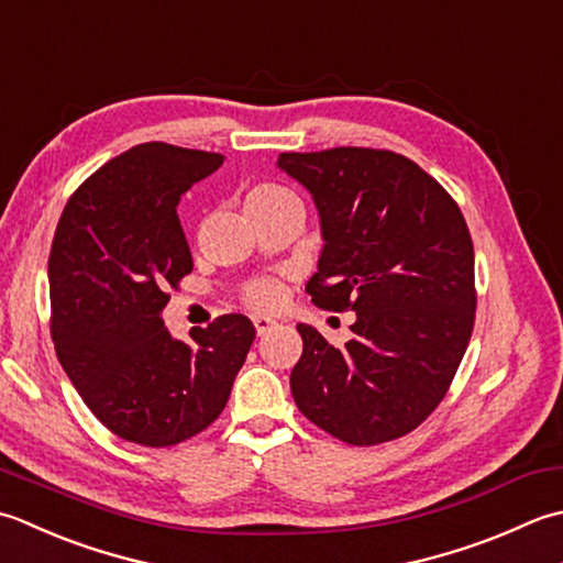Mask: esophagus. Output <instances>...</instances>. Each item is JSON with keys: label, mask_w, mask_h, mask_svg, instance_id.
<instances>
[{"label": "esophagus", "mask_w": 563, "mask_h": 563, "mask_svg": "<svg viewBox=\"0 0 563 563\" xmlns=\"http://www.w3.org/2000/svg\"><path fill=\"white\" fill-rule=\"evenodd\" d=\"M252 323H255V330H257L260 338L267 335V332H269L274 325H277L272 318H265V316H255V318H252Z\"/></svg>", "instance_id": "obj_1"}]
</instances>
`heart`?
<instances>
[{"mask_svg": "<svg viewBox=\"0 0 563 563\" xmlns=\"http://www.w3.org/2000/svg\"><path fill=\"white\" fill-rule=\"evenodd\" d=\"M284 201H298L294 194L282 187V185H255L245 191L243 197V206H245V213H255L262 209H272V206H279ZM282 289L279 284L274 279H260V282H252L245 291L247 303L252 308H260V311H267V308H274L279 301Z\"/></svg>", "mask_w": 563, "mask_h": 563, "instance_id": "1", "label": "heart"}]
</instances>
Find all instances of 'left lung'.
Masks as SVG:
<instances>
[{
    "label": "left lung",
    "mask_w": 563,
    "mask_h": 563,
    "mask_svg": "<svg viewBox=\"0 0 563 563\" xmlns=\"http://www.w3.org/2000/svg\"><path fill=\"white\" fill-rule=\"evenodd\" d=\"M311 191L323 250L306 284L328 311L352 308L338 350L298 325V410L347 444L404 438L440 406L474 330V243L456 201L412 159L372 147L282 153Z\"/></svg>",
    "instance_id": "8db88e82"
}]
</instances>
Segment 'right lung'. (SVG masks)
Returning <instances> with one entry per match:
<instances>
[{"mask_svg": "<svg viewBox=\"0 0 563 563\" xmlns=\"http://www.w3.org/2000/svg\"><path fill=\"white\" fill-rule=\"evenodd\" d=\"M223 155L143 143L97 169L55 228L51 335L65 374L99 422L143 446L179 444L228 404L255 325L240 313L169 335L167 289L191 272L177 203Z\"/></svg>", "mask_w": 563, "mask_h": 563, "instance_id": "obj_1", "label": "right lung"}]
</instances>
